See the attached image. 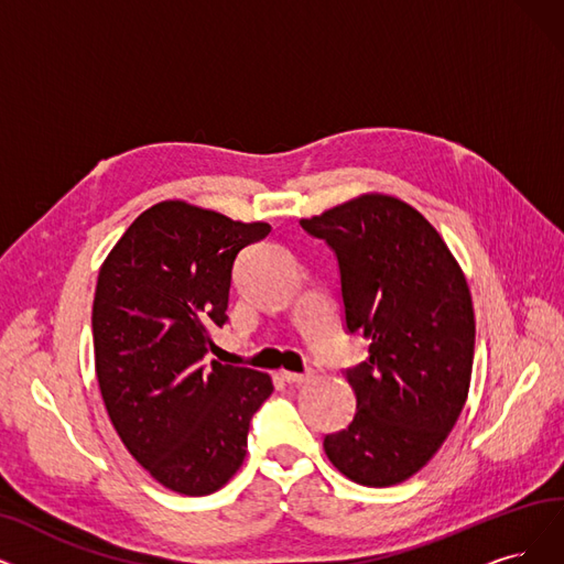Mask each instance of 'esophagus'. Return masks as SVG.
Wrapping results in <instances>:
<instances>
[{
  "instance_id": "1",
  "label": "esophagus",
  "mask_w": 564,
  "mask_h": 564,
  "mask_svg": "<svg viewBox=\"0 0 564 564\" xmlns=\"http://www.w3.org/2000/svg\"><path fill=\"white\" fill-rule=\"evenodd\" d=\"M310 377L312 372H282V379L286 384H303V381H307Z\"/></svg>"
}]
</instances>
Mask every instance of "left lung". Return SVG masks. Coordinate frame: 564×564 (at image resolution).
Listing matches in <instances>:
<instances>
[{
    "mask_svg": "<svg viewBox=\"0 0 564 564\" xmlns=\"http://www.w3.org/2000/svg\"><path fill=\"white\" fill-rule=\"evenodd\" d=\"M340 270L343 319L370 343L345 370L356 414L324 437L328 460L360 486L410 479L456 425L475 358L467 282L440 234L412 206L368 194L301 219Z\"/></svg>",
    "mask_w": 564,
    "mask_h": 564,
    "instance_id": "left-lung-1",
    "label": "left lung"
}]
</instances>
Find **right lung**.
I'll return each instance as SVG.
<instances>
[{
	"label": "right lung",
	"mask_w": 564,
	"mask_h": 564,
	"mask_svg": "<svg viewBox=\"0 0 564 564\" xmlns=\"http://www.w3.org/2000/svg\"><path fill=\"white\" fill-rule=\"evenodd\" d=\"M270 234L183 200H164L124 231L99 270L95 364L108 416L162 486L210 495L245 460L270 377L204 364L229 322L236 257Z\"/></svg>",
	"instance_id": "1"
}]
</instances>
